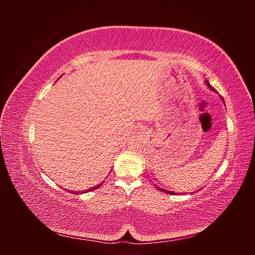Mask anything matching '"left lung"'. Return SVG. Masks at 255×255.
<instances>
[{
    "label": "left lung",
    "mask_w": 255,
    "mask_h": 255,
    "mask_svg": "<svg viewBox=\"0 0 255 255\" xmlns=\"http://www.w3.org/2000/svg\"><path fill=\"white\" fill-rule=\"evenodd\" d=\"M205 84L207 85V86H208V88H210L212 91H216L215 90V88H213L212 86H211V84L210 83H208V81H206L205 80ZM221 98V100H222V101H223V99H222V97H220ZM223 103H225V101H223ZM155 187L157 188V189H159L160 191H163V192H166V194H170V195H175V192H173V191H170V190H167V189H164V188H161V187H158L157 186V185H155Z\"/></svg>",
    "instance_id": "obj_1"
}]
</instances>
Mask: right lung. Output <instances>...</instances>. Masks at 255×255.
Here are the masks:
<instances>
[{
	"label": "right lung",
	"instance_id": "obj_1",
	"mask_svg": "<svg viewBox=\"0 0 255 255\" xmlns=\"http://www.w3.org/2000/svg\"><path fill=\"white\" fill-rule=\"evenodd\" d=\"M101 185H102V184H99V185H97V186L91 187V188H89V189H87V190H82V191H71V192H72V194H74V195H79V194H85V192H88V191H91V190L98 189L99 187H101ZM68 191H69V190H68Z\"/></svg>",
	"mask_w": 255,
	"mask_h": 255
}]
</instances>
